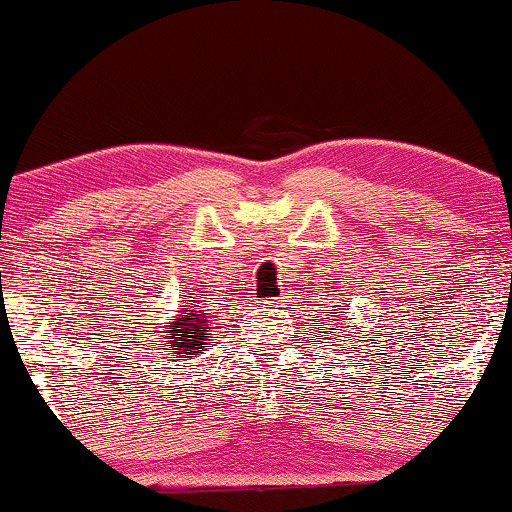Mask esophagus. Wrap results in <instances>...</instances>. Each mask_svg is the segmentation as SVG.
Returning a JSON list of instances; mask_svg holds the SVG:
<instances>
[{
    "instance_id": "34e87169",
    "label": "esophagus",
    "mask_w": 512,
    "mask_h": 512,
    "mask_svg": "<svg viewBox=\"0 0 512 512\" xmlns=\"http://www.w3.org/2000/svg\"><path fill=\"white\" fill-rule=\"evenodd\" d=\"M284 298H291V296H289V293H284ZM279 303H282V300L272 298V300H268V303H265V305H279Z\"/></svg>"
}]
</instances>
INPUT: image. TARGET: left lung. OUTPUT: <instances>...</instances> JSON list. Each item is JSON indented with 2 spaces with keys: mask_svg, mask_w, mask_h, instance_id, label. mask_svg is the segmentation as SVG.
<instances>
[{
  "mask_svg": "<svg viewBox=\"0 0 512 512\" xmlns=\"http://www.w3.org/2000/svg\"><path fill=\"white\" fill-rule=\"evenodd\" d=\"M340 331V326H335V328H331V333H338ZM342 338H345V335H342Z\"/></svg>",
  "mask_w": 512,
  "mask_h": 512,
  "instance_id": "1",
  "label": "left lung"
}]
</instances>
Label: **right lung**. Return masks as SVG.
<instances>
[{"mask_svg":"<svg viewBox=\"0 0 512 512\" xmlns=\"http://www.w3.org/2000/svg\"><path fill=\"white\" fill-rule=\"evenodd\" d=\"M200 302L205 305V300H188L186 305H181L170 331H163V345L172 349V356H177V361H186L205 352L209 338V312L207 307L199 305Z\"/></svg>","mask_w":512,"mask_h":512,"instance_id":"1","label":"right lung"}]
</instances>
